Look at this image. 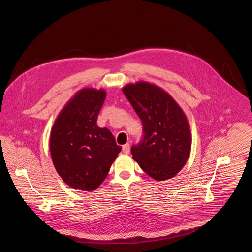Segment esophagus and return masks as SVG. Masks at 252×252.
<instances>
[{"mask_svg": "<svg viewBox=\"0 0 252 252\" xmlns=\"http://www.w3.org/2000/svg\"><path fill=\"white\" fill-rule=\"evenodd\" d=\"M123 152L125 154H129V152H130V145L128 143H126V145L123 146Z\"/></svg>", "mask_w": 252, "mask_h": 252, "instance_id": "esophagus-1", "label": "esophagus"}]
</instances>
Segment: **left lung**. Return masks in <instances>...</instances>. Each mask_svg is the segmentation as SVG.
Returning a JSON list of instances; mask_svg holds the SVG:
<instances>
[{"label": "left lung", "instance_id": "1", "mask_svg": "<svg viewBox=\"0 0 252 252\" xmlns=\"http://www.w3.org/2000/svg\"><path fill=\"white\" fill-rule=\"evenodd\" d=\"M139 116L143 137L131 147L132 158L156 181L175 177L185 166L191 148L188 119L173 97L161 88L140 81L123 88Z\"/></svg>", "mask_w": 252, "mask_h": 252}]
</instances>
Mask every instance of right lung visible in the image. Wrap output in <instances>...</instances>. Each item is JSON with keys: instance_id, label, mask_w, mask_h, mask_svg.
<instances>
[{"instance_id": "obj_1", "label": "right lung", "mask_w": 252, "mask_h": 252, "mask_svg": "<svg viewBox=\"0 0 252 252\" xmlns=\"http://www.w3.org/2000/svg\"><path fill=\"white\" fill-rule=\"evenodd\" d=\"M105 97L102 89L80 90L62 109L52 126L53 164L63 182L74 189H96L122 150L110 130L96 124Z\"/></svg>"}]
</instances>
